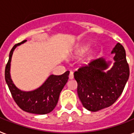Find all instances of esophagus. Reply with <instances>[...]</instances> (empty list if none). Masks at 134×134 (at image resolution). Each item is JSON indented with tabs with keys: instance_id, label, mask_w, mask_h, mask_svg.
<instances>
[{
	"instance_id": "esophagus-1",
	"label": "esophagus",
	"mask_w": 134,
	"mask_h": 134,
	"mask_svg": "<svg viewBox=\"0 0 134 134\" xmlns=\"http://www.w3.org/2000/svg\"><path fill=\"white\" fill-rule=\"evenodd\" d=\"M69 78H70V80H72L73 78H74V73L72 72H70V75H69Z\"/></svg>"
}]
</instances>
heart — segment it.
<instances>
[{
  "mask_svg": "<svg viewBox=\"0 0 134 134\" xmlns=\"http://www.w3.org/2000/svg\"><path fill=\"white\" fill-rule=\"evenodd\" d=\"M87 49H88V47H87V46H85V47H84L83 48H82V49H80L79 52H80V53H84Z\"/></svg>",
  "mask_w": 134,
  "mask_h": 134,
  "instance_id": "heart-1",
  "label": "heart"
}]
</instances>
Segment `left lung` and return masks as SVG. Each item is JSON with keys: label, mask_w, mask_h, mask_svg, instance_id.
Masks as SVG:
<instances>
[{"label": "left lung", "mask_w": 134, "mask_h": 134, "mask_svg": "<svg viewBox=\"0 0 134 134\" xmlns=\"http://www.w3.org/2000/svg\"><path fill=\"white\" fill-rule=\"evenodd\" d=\"M114 64L105 72L109 63L102 58L92 60L74 73L77 94L83 107L91 111L109 107L122 94L129 77V67L124 47L120 43L111 51Z\"/></svg>", "instance_id": "8db88e82"}]
</instances>
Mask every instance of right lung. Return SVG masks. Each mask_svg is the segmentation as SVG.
<instances>
[{
	"label": "right lung",
	"mask_w": 134,
	"mask_h": 134,
	"mask_svg": "<svg viewBox=\"0 0 134 134\" xmlns=\"http://www.w3.org/2000/svg\"><path fill=\"white\" fill-rule=\"evenodd\" d=\"M25 41L15 44L10 50L5 70V79L13 99L22 110L35 114H46L56 107L59 94L68 80L70 72L67 71L61 75H50L41 87L33 91L23 92L18 89L10 78V62L15 47Z\"/></svg>",
	"instance_id": "right-lung-1"
}]
</instances>
